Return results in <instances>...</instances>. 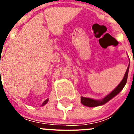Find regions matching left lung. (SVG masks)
Instances as JSON below:
<instances>
[{
    "mask_svg": "<svg viewBox=\"0 0 134 134\" xmlns=\"http://www.w3.org/2000/svg\"><path fill=\"white\" fill-rule=\"evenodd\" d=\"M129 68H130V64H129V66L127 68V70L125 72V75H124L123 80L121 81L120 83L118 85V86H117L113 91H111L109 94H107V95L106 96V97H105L103 99H100V100H97V99H91V98L81 97V103L83 105H85V106H86V107H98V106H100V105H105L106 103L109 101L111 99H113V98L114 97H115L117 94H119L121 91V90L124 88V86H125V84L127 82Z\"/></svg>",
    "mask_w": 134,
    "mask_h": 134,
    "instance_id": "obj_1",
    "label": "left lung"
}]
</instances>
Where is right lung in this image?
Segmentation results:
<instances>
[{"mask_svg":"<svg viewBox=\"0 0 134 134\" xmlns=\"http://www.w3.org/2000/svg\"><path fill=\"white\" fill-rule=\"evenodd\" d=\"M48 100H49V99H47L46 100H45V101H43V103H42V105H41V106H44V105H46V104L48 103Z\"/></svg>","mask_w":134,"mask_h":134,"instance_id":"obj_1","label":"right lung"}]
</instances>
